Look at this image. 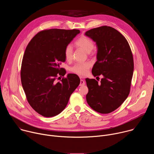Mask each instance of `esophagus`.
<instances>
[{
	"instance_id": "obj_1",
	"label": "esophagus",
	"mask_w": 154,
	"mask_h": 154,
	"mask_svg": "<svg viewBox=\"0 0 154 154\" xmlns=\"http://www.w3.org/2000/svg\"><path fill=\"white\" fill-rule=\"evenodd\" d=\"M80 77H82L81 76H80ZM85 84V81L83 80H80V86H83V85H84Z\"/></svg>"
}]
</instances>
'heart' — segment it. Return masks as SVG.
I'll list each match as a JSON object with an SVG mask.
<instances>
[{"instance_id": "1", "label": "heart", "mask_w": 154, "mask_h": 154, "mask_svg": "<svg viewBox=\"0 0 154 154\" xmlns=\"http://www.w3.org/2000/svg\"><path fill=\"white\" fill-rule=\"evenodd\" d=\"M75 45L82 49L87 53H90L94 48V42L91 39L86 36H82L79 38L75 42ZM73 55V49L71 45H68L64 49V57L68 61H70L72 58ZM91 66V63L82 62L76 63L75 65L71 68V71L75 74L79 75H85L86 74L88 69Z\"/></svg>"}]
</instances>
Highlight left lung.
<instances>
[{
  "instance_id": "left-lung-1",
  "label": "left lung",
  "mask_w": 154,
  "mask_h": 154,
  "mask_svg": "<svg viewBox=\"0 0 154 154\" xmlns=\"http://www.w3.org/2000/svg\"><path fill=\"white\" fill-rule=\"evenodd\" d=\"M85 35L97 46V61L92 74L94 77L103 75L99 83L95 79H85L88 88L86 101L96 112L109 113L120 106L129 94L134 69L133 55L127 39L113 27L102 26Z\"/></svg>"
}]
</instances>
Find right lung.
Instances as JSON below:
<instances>
[{
  "label": "right lung",
  "instance_id": "obj_1",
  "mask_svg": "<svg viewBox=\"0 0 154 154\" xmlns=\"http://www.w3.org/2000/svg\"><path fill=\"white\" fill-rule=\"evenodd\" d=\"M80 32L76 29L43 30L26 49L21 66L22 85L30 106L43 116L60 114L80 84V78L74 74H68L60 82L55 81L58 75L66 74L60 67L66 61L64 49Z\"/></svg>",
  "mask_w": 154,
  "mask_h": 154
}]
</instances>
